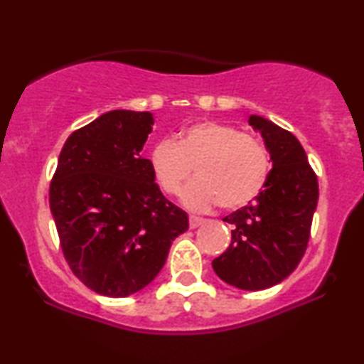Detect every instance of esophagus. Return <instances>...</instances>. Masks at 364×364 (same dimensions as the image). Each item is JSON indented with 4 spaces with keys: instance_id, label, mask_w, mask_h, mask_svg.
<instances>
[{
    "instance_id": "34e87169",
    "label": "esophagus",
    "mask_w": 364,
    "mask_h": 364,
    "mask_svg": "<svg viewBox=\"0 0 364 364\" xmlns=\"http://www.w3.org/2000/svg\"><path fill=\"white\" fill-rule=\"evenodd\" d=\"M203 222H205V220H203V218H200V217H193V215H192L191 218H188V223H191V228L200 227Z\"/></svg>"
}]
</instances>
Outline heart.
Segmentation results:
<instances>
[{
  "label": "heart",
  "mask_w": 364,
  "mask_h": 364,
  "mask_svg": "<svg viewBox=\"0 0 364 364\" xmlns=\"http://www.w3.org/2000/svg\"><path fill=\"white\" fill-rule=\"evenodd\" d=\"M149 166L167 196H178L196 167L197 178L187 186L182 202L197 212L218 203L227 210L247 207L263 192L272 171L260 141L215 121L191 124L176 142H157L149 154Z\"/></svg>",
  "instance_id": "obj_1"
}]
</instances>
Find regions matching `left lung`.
I'll return each mask as SVG.
<instances>
[{
    "label": "left lung",
    "instance_id": "obj_1",
    "mask_svg": "<svg viewBox=\"0 0 364 364\" xmlns=\"http://www.w3.org/2000/svg\"><path fill=\"white\" fill-rule=\"evenodd\" d=\"M248 124L262 134L273 167L260 196L223 218L232 225V242L212 267L228 285L258 291L285 280L305 255L318 178L291 132L260 116Z\"/></svg>",
    "mask_w": 364,
    "mask_h": 364
}]
</instances>
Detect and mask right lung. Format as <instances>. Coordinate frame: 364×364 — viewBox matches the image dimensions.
I'll use <instances>...</instances> for the list:
<instances>
[{
  "label": "right lung",
  "instance_id": "1",
  "mask_svg": "<svg viewBox=\"0 0 364 364\" xmlns=\"http://www.w3.org/2000/svg\"><path fill=\"white\" fill-rule=\"evenodd\" d=\"M152 114L111 111L68 137L49 207L69 268L87 288L122 298L147 287L188 228L141 156Z\"/></svg>",
  "mask_w": 364,
  "mask_h": 364
}]
</instances>
